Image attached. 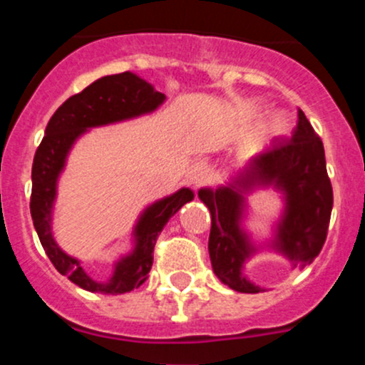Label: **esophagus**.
<instances>
[{
  "label": "esophagus",
  "instance_id": "obj_1",
  "mask_svg": "<svg viewBox=\"0 0 365 365\" xmlns=\"http://www.w3.org/2000/svg\"><path fill=\"white\" fill-rule=\"evenodd\" d=\"M187 176H189L192 185L200 187L203 185V183L210 182V178H212V169H210L205 162H196V164L189 169Z\"/></svg>",
  "mask_w": 365,
  "mask_h": 365
}]
</instances>
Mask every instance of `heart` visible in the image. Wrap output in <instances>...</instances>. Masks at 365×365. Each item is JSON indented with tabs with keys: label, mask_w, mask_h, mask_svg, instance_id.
Masks as SVG:
<instances>
[{
	"label": "heart",
	"mask_w": 365,
	"mask_h": 365,
	"mask_svg": "<svg viewBox=\"0 0 365 365\" xmlns=\"http://www.w3.org/2000/svg\"><path fill=\"white\" fill-rule=\"evenodd\" d=\"M259 104L257 102H247L242 109L245 118H254L259 113ZM288 130V120H286L282 114H272L267 120H263L259 123V134L264 135V138H277V135H282Z\"/></svg>",
	"instance_id": "obj_1"
}]
</instances>
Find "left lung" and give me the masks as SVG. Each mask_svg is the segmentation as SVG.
<instances>
[{
	"mask_svg": "<svg viewBox=\"0 0 365 365\" xmlns=\"http://www.w3.org/2000/svg\"><path fill=\"white\" fill-rule=\"evenodd\" d=\"M263 187H274L284 200L270 247L288 257L293 268H304L325 244L334 194L323 143L302 109L292 139L275 143L267 153L254 157L227 185L197 192L212 215L208 252L213 272L240 293L263 292L244 275L245 261L257 247L242 227L245 194Z\"/></svg>",
	"mask_w": 365,
	"mask_h": 365,
	"instance_id": "left-lung-1",
	"label": "left lung"
}]
</instances>
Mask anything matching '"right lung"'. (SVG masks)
<instances>
[{
	"label": "right lung",
	"instance_id": "add662e5",
	"mask_svg": "<svg viewBox=\"0 0 365 365\" xmlns=\"http://www.w3.org/2000/svg\"><path fill=\"white\" fill-rule=\"evenodd\" d=\"M165 101V95L132 72L106 76L65 101L46 127V135L36 148L31 169L33 226L43 251L61 275L91 293L121 295L139 288L152 270L153 249L168 220L194 200V192L182 187L178 192L155 201L139 217L134 227V249L114 263V272L106 282L95 281L81 267V261L61 251L53 237V208L58 178L67 162L73 143L93 127L130 120L153 113Z\"/></svg>",
	"mask_w": 365,
	"mask_h": 365
}]
</instances>
